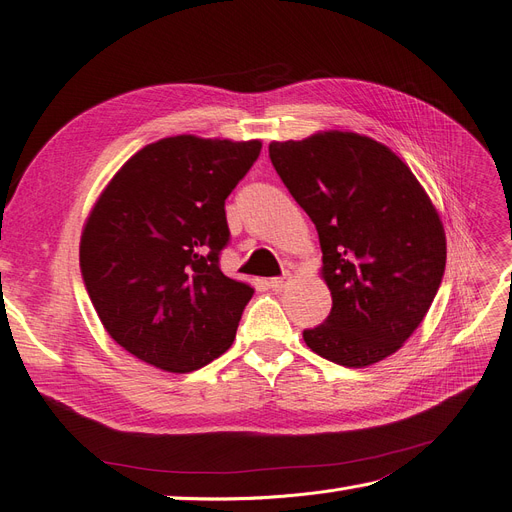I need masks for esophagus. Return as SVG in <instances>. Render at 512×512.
Instances as JSON below:
<instances>
[{"label": "esophagus", "instance_id": "obj_1", "mask_svg": "<svg viewBox=\"0 0 512 512\" xmlns=\"http://www.w3.org/2000/svg\"><path fill=\"white\" fill-rule=\"evenodd\" d=\"M290 280H292L290 273H284L282 277H271V280H269V288L275 290V292H282V290L290 284Z\"/></svg>", "mask_w": 512, "mask_h": 512}]
</instances>
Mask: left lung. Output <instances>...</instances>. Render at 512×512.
<instances>
[{
	"label": "left lung",
	"instance_id": "8db88e82",
	"mask_svg": "<svg viewBox=\"0 0 512 512\" xmlns=\"http://www.w3.org/2000/svg\"><path fill=\"white\" fill-rule=\"evenodd\" d=\"M269 158L316 224L333 307L303 339L322 359L367 367L401 348L442 284L436 207L395 153L354 132L271 143Z\"/></svg>",
	"mask_w": 512,
	"mask_h": 512
}]
</instances>
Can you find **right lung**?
Wrapping results in <instances>:
<instances>
[{"label":"right lung","mask_w":512,"mask_h":512,"mask_svg":"<svg viewBox=\"0 0 512 512\" xmlns=\"http://www.w3.org/2000/svg\"><path fill=\"white\" fill-rule=\"evenodd\" d=\"M262 143L170 136L143 147L106 185L81 237V273L115 342L173 374L224 354L254 288L230 280L224 203Z\"/></svg>","instance_id":"obj_1"}]
</instances>
